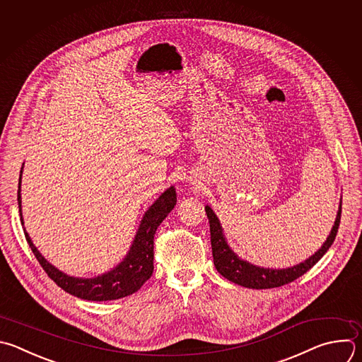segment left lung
<instances>
[{
  "label": "left lung",
  "instance_id": "8db88e82",
  "mask_svg": "<svg viewBox=\"0 0 362 362\" xmlns=\"http://www.w3.org/2000/svg\"><path fill=\"white\" fill-rule=\"evenodd\" d=\"M206 214L209 217V224H210V242H211L213 262H214L217 272L223 277H226L227 280H230L238 286L262 290V288L281 287V286H286V284L297 280L304 273H307L327 253V250L334 243L337 231H338V226H339V220H341V203H339V209H338L332 230H331L329 235L327 237L322 247L315 255H313L310 259H307L304 263H300L294 267L283 269V270L263 269V267L253 266L245 260H240L230 250L226 238L223 237V230L218 223V218L209 206H206Z\"/></svg>",
  "mask_w": 362,
  "mask_h": 362
}]
</instances>
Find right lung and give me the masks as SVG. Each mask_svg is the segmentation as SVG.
I'll return each instance as SVG.
<instances>
[{"label":"right lung","instance_id":"obj_1","mask_svg":"<svg viewBox=\"0 0 362 362\" xmlns=\"http://www.w3.org/2000/svg\"><path fill=\"white\" fill-rule=\"evenodd\" d=\"M23 173V169H21ZM21 187V175H20V186ZM21 189L18 190V207H20V217L23 221L21 214ZM176 204V192L173 187H169L145 213L144 220L139 226L136 237L134 240V245L124 259V262L116 266L113 270L98 276L95 279H76L64 274L62 272L57 270L52 264H49L37 247L33 245L28 233L24 228L27 242L40 262L44 272L48 274L51 280L57 283L64 291L83 300L89 301H107V300H117L127 296L136 293L152 276L153 273V238L159 224L165 220V217L172 211Z\"/></svg>","mask_w":362,"mask_h":362}]
</instances>
